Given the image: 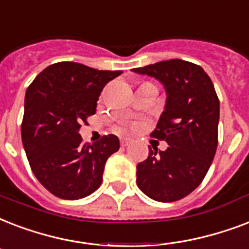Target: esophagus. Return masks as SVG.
I'll use <instances>...</instances> for the list:
<instances>
[{"label":"esophagus","mask_w":249,"mask_h":249,"mask_svg":"<svg viewBox=\"0 0 249 249\" xmlns=\"http://www.w3.org/2000/svg\"><path fill=\"white\" fill-rule=\"evenodd\" d=\"M131 142H132V139H130V138H122V139H121V145H122V146L130 145Z\"/></svg>","instance_id":"obj_1"}]
</instances>
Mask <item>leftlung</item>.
<instances>
[{
  "instance_id": "8db88e82",
  "label": "left lung",
  "mask_w": 249,
  "mask_h": 249,
  "mask_svg": "<svg viewBox=\"0 0 249 249\" xmlns=\"http://www.w3.org/2000/svg\"><path fill=\"white\" fill-rule=\"evenodd\" d=\"M159 79L167 93L166 107L151 136L165 140L166 151L149 149L138 163L139 188L156 201L186 197L203 182L218 145L219 100L204 69L183 59L132 69Z\"/></svg>"
}]
</instances>
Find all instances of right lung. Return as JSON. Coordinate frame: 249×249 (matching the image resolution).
<instances>
[{
  "label": "right lung",
  "instance_id": "right-lung-1",
  "mask_svg": "<svg viewBox=\"0 0 249 249\" xmlns=\"http://www.w3.org/2000/svg\"><path fill=\"white\" fill-rule=\"evenodd\" d=\"M121 74L58 62L42 70L27 88L23 146L35 177L57 197L78 200L101 186L105 162L119 149V140L105 135L84 144L79 130L96 113L104 87Z\"/></svg>",
  "mask_w": 249,
  "mask_h": 249
}]
</instances>
